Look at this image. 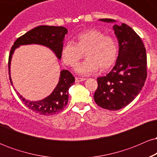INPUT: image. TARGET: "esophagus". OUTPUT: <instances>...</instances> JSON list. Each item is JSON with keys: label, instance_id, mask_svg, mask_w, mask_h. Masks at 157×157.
<instances>
[{"label": "esophagus", "instance_id": "1", "mask_svg": "<svg viewBox=\"0 0 157 157\" xmlns=\"http://www.w3.org/2000/svg\"><path fill=\"white\" fill-rule=\"evenodd\" d=\"M86 80V78H80V77H75V81H76L77 82H82V81H84Z\"/></svg>", "mask_w": 157, "mask_h": 157}]
</instances>
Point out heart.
<instances>
[{"label": "heart", "instance_id": "b5f03b06", "mask_svg": "<svg viewBox=\"0 0 157 157\" xmlns=\"http://www.w3.org/2000/svg\"><path fill=\"white\" fill-rule=\"evenodd\" d=\"M118 52V44L114 37L91 29L79 34L76 43H66L61 51V57L64 64L75 67L85 52L87 58L77 66L76 71L81 75H89L100 68L106 70L111 67L116 62Z\"/></svg>", "mask_w": 157, "mask_h": 157}]
</instances>
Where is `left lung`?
Returning <instances> with one entry per match:
<instances>
[{
    "label": "left lung",
    "instance_id": "left-lung-1",
    "mask_svg": "<svg viewBox=\"0 0 157 157\" xmlns=\"http://www.w3.org/2000/svg\"><path fill=\"white\" fill-rule=\"evenodd\" d=\"M100 21L115 22L109 18ZM113 29L118 39V57L112 70L97 78L94 99L102 109L117 111L128 105L141 91L147 77V55L141 38L132 28L122 23L113 25Z\"/></svg>",
    "mask_w": 157,
    "mask_h": 157
}]
</instances>
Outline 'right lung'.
<instances>
[{
  "label": "right lung",
  "instance_id": "1",
  "mask_svg": "<svg viewBox=\"0 0 157 157\" xmlns=\"http://www.w3.org/2000/svg\"><path fill=\"white\" fill-rule=\"evenodd\" d=\"M67 32V29L63 26H40L35 27L16 40L12 46L9 56V75L11 84L12 85L10 76V64L12 55L16 48L21 45H43L52 50L60 60L64 37ZM75 77L69 71L62 70L57 86L51 94L46 98L38 101H29L23 98L18 92L17 93L21 100L24 102L25 105L32 111L40 115L49 116L59 113L66 107L68 101V89L75 83Z\"/></svg>",
  "mask_w": 157,
  "mask_h": 157
}]
</instances>
